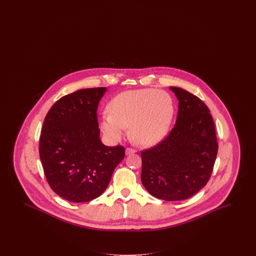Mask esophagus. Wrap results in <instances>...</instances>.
<instances>
[{"label":"esophagus","mask_w":256,"mask_h":256,"mask_svg":"<svg viewBox=\"0 0 256 256\" xmlns=\"http://www.w3.org/2000/svg\"><path fill=\"white\" fill-rule=\"evenodd\" d=\"M135 152H136V150H134V148H128L126 150V156L132 154H135Z\"/></svg>","instance_id":"esophagus-1"}]
</instances>
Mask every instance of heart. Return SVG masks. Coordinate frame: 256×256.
<instances>
[{
  "mask_svg": "<svg viewBox=\"0 0 256 256\" xmlns=\"http://www.w3.org/2000/svg\"><path fill=\"white\" fill-rule=\"evenodd\" d=\"M110 112L102 114L100 126L110 141H119L130 126V136L141 146H152L168 132L174 117L169 93L154 88L122 92L113 98Z\"/></svg>",
  "mask_w": 256,
  "mask_h": 256,
  "instance_id": "b5f03b06",
  "label": "heart"
}]
</instances>
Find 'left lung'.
<instances>
[{
    "instance_id": "8db88e82",
    "label": "left lung",
    "mask_w": 256,
    "mask_h": 256,
    "mask_svg": "<svg viewBox=\"0 0 256 256\" xmlns=\"http://www.w3.org/2000/svg\"><path fill=\"white\" fill-rule=\"evenodd\" d=\"M178 100L176 122L167 138L143 150L141 182L154 196L183 200L206 185L218 152L210 110L195 95L170 86Z\"/></svg>"
}]
</instances>
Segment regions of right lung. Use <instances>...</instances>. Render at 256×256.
Listing matches in <instances>:
<instances>
[{
	"mask_svg": "<svg viewBox=\"0 0 256 256\" xmlns=\"http://www.w3.org/2000/svg\"><path fill=\"white\" fill-rule=\"evenodd\" d=\"M106 87L80 89L60 98L45 117L39 154L46 178L58 195L73 202H90L108 188L124 158L121 146L100 138L97 110Z\"/></svg>",
	"mask_w": 256,
	"mask_h": 256,
	"instance_id": "1",
	"label": "right lung"
}]
</instances>
